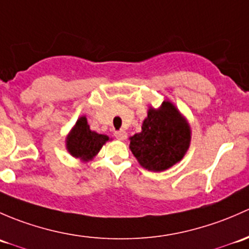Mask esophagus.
<instances>
[{
  "mask_svg": "<svg viewBox=\"0 0 249 249\" xmlns=\"http://www.w3.org/2000/svg\"><path fill=\"white\" fill-rule=\"evenodd\" d=\"M115 137L119 140H125L127 139V133H125L124 130H119V132L115 133Z\"/></svg>",
  "mask_w": 249,
  "mask_h": 249,
  "instance_id": "1",
  "label": "esophagus"
}]
</instances>
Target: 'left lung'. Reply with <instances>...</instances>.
I'll return each mask as SVG.
<instances>
[{
	"label": "left lung",
	"instance_id": "left-lung-1",
	"mask_svg": "<svg viewBox=\"0 0 249 249\" xmlns=\"http://www.w3.org/2000/svg\"><path fill=\"white\" fill-rule=\"evenodd\" d=\"M191 139L187 119L175 104L165 99L157 109L148 107L142 132L129 138V148L143 169L160 173L180 162Z\"/></svg>",
	"mask_w": 249,
	"mask_h": 249
}]
</instances>
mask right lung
Returning <instances> with one entry per match:
<instances>
[{
    "instance_id": "obj_1",
    "label": "right lung",
    "mask_w": 249,
    "mask_h": 249,
    "mask_svg": "<svg viewBox=\"0 0 249 249\" xmlns=\"http://www.w3.org/2000/svg\"><path fill=\"white\" fill-rule=\"evenodd\" d=\"M109 140L107 135L91 130L86 116L83 115L66 137V148L69 155L86 163L91 162Z\"/></svg>"
}]
</instances>
